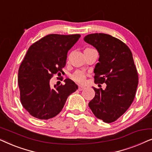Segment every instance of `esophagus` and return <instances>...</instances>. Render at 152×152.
Returning a JSON list of instances; mask_svg holds the SVG:
<instances>
[{
	"label": "esophagus",
	"instance_id": "1",
	"mask_svg": "<svg viewBox=\"0 0 152 152\" xmlns=\"http://www.w3.org/2000/svg\"><path fill=\"white\" fill-rule=\"evenodd\" d=\"M85 87L83 86H81V85H79L78 86V90L79 91H82L83 89H84Z\"/></svg>",
	"mask_w": 152,
	"mask_h": 152
}]
</instances>
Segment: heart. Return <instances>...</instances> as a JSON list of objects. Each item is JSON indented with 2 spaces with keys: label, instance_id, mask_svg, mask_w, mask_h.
<instances>
[{
  "label": "heart",
  "instance_id": "heart-1",
  "mask_svg": "<svg viewBox=\"0 0 152 152\" xmlns=\"http://www.w3.org/2000/svg\"><path fill=\"white\" fill-rule=\"evenodd\" d=\"M87 49V48H86ZM72 79L75 82L79 84H83L86 80V74L84 72L77 70L72 75Z\"/></svg>",
  "mask_w": 152,
  "mask_h": 152
}]
</instances>
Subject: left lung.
<instances>
[{"label": "left lung", "instance_id": "8db88e82", "mask_svg": "<svg viewBox=\"0 0 152 152\" xmlns=\"http://www.w3.org/2000/svg\"><path fill=\"white\" fill-rule=\"evenodd\" d=\"M84 40L99 53L95 83L107 84L104 90L93 87L95 95L88 107L95 117L111 123L125 113L136 95L138 76L132 53L125 43L109 34H91Z\"/></svg>", "mask_w": 152, "mask_h": 152}]
</instances>
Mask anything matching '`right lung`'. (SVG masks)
I'll return each instance as SVG.
<instances>
[{
	"instance_id": "obj_1",
	"label": "right lung",
	"mask_w": 152,
	"mask_h": 152,
	"mask_svg": "<svg viewBox=\"0 0 152 152\" xmlns=\"http://www.w3.org/2000/svg\"><path fill=\"white\" fill-rule=\"evenodd\" d=\"M80 34H48L31 45L20 64L18 75L20 102L33 117L48 120L63 109L66 99L78 88L69 79L65 84L52 88L53 75L61 74L67 53Z\"/></svg>"
}]
</instances>
